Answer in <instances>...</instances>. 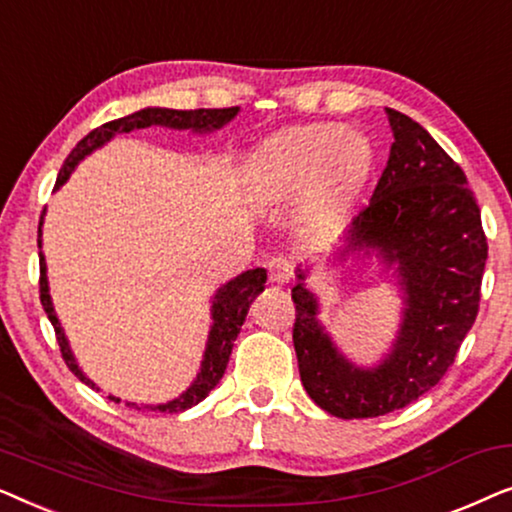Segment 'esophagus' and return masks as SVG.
Segmentation results:
<instances>
[{
	"mask_svg": "<svg viewBox=\"0 0 512 512\" xmlns=\"http://www.w3.org/2000/svg\"><path fill=\"white\" fill-rule=\"evenodd\" d=\"M268 277L272 284H286L293 277V265L289 258L277 256L268 261Z\"/></svg>",
	"mask_w": 512,
	"mask_h": 512,
	"instance_id": "obj_1",
	"label": "esophagus"
}]
</instances>
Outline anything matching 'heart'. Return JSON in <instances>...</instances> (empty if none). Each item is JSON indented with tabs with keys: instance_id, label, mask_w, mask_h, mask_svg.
<instances>
[{
	"instance_id": "obj_1",
	"label": "heart",
	"mask_w": 512,
	"mask_h": 512,
	"mask_svg": "<svg viewBox=\"0 0 512 512\" xmlns=\"http://www.w3.org/2000/svg\"><path fill=\"white\" fill-rule=\"evenodd\" d=\"M373 151L356 130L333 123L296 125L265 139L256 153L254 193L265 205L300 198L312 226L338 219L359 195Z\"/></svg>"
}]
</instances>
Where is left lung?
Listing matches in <instances>:
<instances>
[{"instance_id":"obj_1","label":"left lung","mask_w":512,"mask_h":512,"mask_svg":"<svg viewBox=\"0 0 512 512\" xmlns=\"http://www.w3.org/2000/svg\"><path fill=\"white\" fill-rule=\"evenodd\" d=\"M391 144L373 198L354 216L333 258H377L401 296V321L387 352L359 366L319 319L307 289L310 265L296 268L293 347L303 387L340 419L382 417L436 387L478 317L487 240L466 174L417 121L387 109Z\"/></svg>"}]
</instances>
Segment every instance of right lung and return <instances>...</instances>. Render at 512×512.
I'll use <instances>...</instances> for the list:
<instances>
[{
	"label": "right lung",
	"mask_w": 512,
	"mask_h": 512,
	"mask_svg": "<svg viewBox=\"0 0 512 512\" xmlns=\"http://www.w3.org/2000/svg\"><path fill=\"white\" fill-rule=\"evenodd\" d=\"M237 114H240V107L193 109V111L146 107V109L135 111V114H130V116H123V118H116V121L104 123V125H100V128H95L93 132H88V135L74 146V151L69 153L65 165H62L53 191H58V188L65 184V181L69 179V174L76 170V165H79L83 158L90 156V153L97 149H102L104 144L111 142L116 135H123V132L144 130V128H151V125H160V128H167V130H179V132L188 130V132H193V135H212V132L221 130L223 125H228L230 121H233ZM41 228H44V214H41V221H39V240H37L39 242V268H41V279H39L41 305H44L48 319H51V324L55 328V335H58V345H60L62 359H65L67 368L72 370V373L79 377L83 384H88L90 389L100 391V387H97V384L81 370L79 361H76V356L72 352V347H69L65 328H62L58 314H55L51 286H48V275H46L48 270H46V256H44V237H41L44 233H41ZM265 279H268L265 270L254 268V270L242 272V275L233 277L230 282L221 284L219 289H216L214 298H212V307H209V314H212V317H209L212 319V326H209V333H207L205 352H202L198 375H195V380L191 384H188L186 391H181L177 398H172V401H167V403L146 405V403L125 401V405H128V408H135V410H144V412L146 410L149 412H184L188 408H193V405H198L202 398H207L209 391L219 384L223 373H226L230 352H233V342L237 338V333H240L244 319H247L249 305L254 303V298L265 289ZM109 398L114 403H121V398H116V396H109Z\"/></svg>",
	"instance_id": "add662e5"
}]
</instances>
